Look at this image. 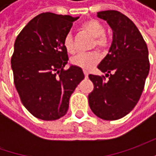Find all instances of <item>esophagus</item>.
<instances>
[{"mask_svg":"<svg viewBox=\"0 0 156 156\" xmlns=\"http://www.w3.org/2000/svg\"><path fill=\"white\" fill-rule=\"evenodd\" d=\"M83 73H84V75H85V77L87 78V76H88V72H87V70H83Z\"/></svg>","mask_w":156,"mask_h":156,"instance_id":"1","label":"esophagus"}]
</instances>
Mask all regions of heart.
I'll list each match as a JSON object with an SVG mask.
<instances>
[{
	"instance_id": "1",
	"label": "heart",
	"mask_w": 156,
	"mask_h": 156,
	"mask_svg": "<svg viewBox=\"0 0 156 156\" xmlns=\"http://www.w3.org/2000/svg\"><path fill=\"white\" fill-rule=\"evenodd\" d=\"M82 28L94 38V46H96L100 49H107L109 47V40L105 35V27L96 20H89L83 23ZM63 46L66 51L69 54L75 52L73 38L70 34L65 35L63 39ZM101 59L100 54L97 51H92L86 54H79L72 59V63L76 67L81 69H89L98 62Z\"/></svg>"
}]
</instances>
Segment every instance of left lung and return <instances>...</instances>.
I'll return each mask as SVG.
<instances>
[{"mask_svg": "<svg viewBox=\"0 0 156 156\" xmlns=\"http://www.w3.org/2000/svg\"><path fill=\"white\" fill-rule=\"evenodd\" d=\"M113 30L108 54L98 65L104 75H89L94 90L88 94L93 113L101 119L115 121L127 115L141 97L149 72L148 50L135 23L116 10L97 13Z\"/></svg>", "mask_w": 156, "mask_h": 156, "instance_id": "left-lung-1", "label": "left lung"}]
</instances>
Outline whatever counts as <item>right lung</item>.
Here are the masks:
<instances>
[{
    "label": "right lung",
    "mask_w": 156,
    "mask_h": 156,
    "mask_svg": "<svg viewBox=\"0 0 156 156\" xmlns=\"http://www.w3.org/2000/svg\"><path fill=\"white\" fill-rule=\"evenodd\" d=\"M79 17L42 13L18 34L11 67L22 104L34 116L55 121L66 115L69 98L84 79L82 69L68 64L63 39Z\"/></svg>",
    "instance_id": "1"
}]
</instances>
